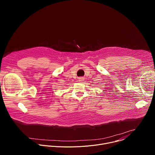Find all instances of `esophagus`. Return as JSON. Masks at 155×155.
<instances>
[{"instance_id": "esophagus-1", "label": "esophagus", "mask_w": 155, "mask_h": 155, "mask_svg": "<svg viewBox=\"0 0 155 155\" xmlns=\"http://www.w3.org/2000/svg\"><path fill=\"white\" fill-rule=\"evenodd\" d=\"M84 80V78L83 77H80L78 78V81H83Z\"/></svg>"}]
</instances>
